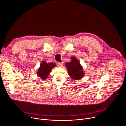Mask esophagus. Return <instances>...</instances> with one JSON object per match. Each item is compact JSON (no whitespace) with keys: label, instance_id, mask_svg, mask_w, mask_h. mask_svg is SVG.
Wrapping results in <instances>:
<instances>
[{"label":"esophagus","instance_id":"esophagus-1","mask_svg":"<svg viewBox=\"0 0 126 126\" xmlns=\"http://www.w3.org/2000/svg\"><path fill=\"white\" fill-rule=\"evenodd\" d=\"M57 64H58V66H59V67H62V66H63V62H62V63H61V62H58V63H57Z\"/></svg>","mask_w":126,"mask_h":126}]
</instances>
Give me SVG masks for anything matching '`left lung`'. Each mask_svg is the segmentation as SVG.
Wrapping results in <instances>:
<instances>
[{"label":"left lung","mask_w":126,"mask_h":126,"mask_svg":"<svg viewBox=\"0 0 126 126\" xmlns=\"http://www.w3.org/2000/svg\"><path fill=\"white\" fill-rule=\"evenodd\" d=\"M65 66L67 69L69 75L73 80H79L84 75L83 67L79 60L75 57H71V61L66 63Z\"/></svg>","instance_id":"obj_1"}]
</instances>
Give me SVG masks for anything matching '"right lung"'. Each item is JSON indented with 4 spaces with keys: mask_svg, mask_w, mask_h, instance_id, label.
<instances>
[{
    "mask_svg": "<svg viewBox=\"0 0 126 126\" xmlns=\"http://www.w3.org/2000/svg\"><path fill=\"white\" fill-rule=\"evenodd\" d=\"M55 66L56 64L54 63H47L45 61H43L37 72V75L42 80H44L48 77L53 68Z\"/></svg>",
    "mask_w": 126,
    "mask_h": 126,
    "instance_id": "obj_1",
    "label": "right lung"
}]
</instances>
